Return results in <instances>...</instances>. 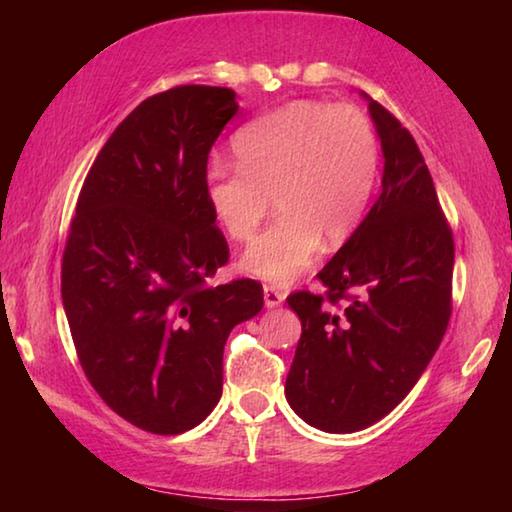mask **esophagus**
<instances>
[{
    "mask_svg": "<svg viewBox=\"0 0 512 512\" xmlns=\"http://www.w3.org/2000/svg\"><path fill=\"white\" fill-rule=\"evenodd\" d=\"M282 302H284V293L280 289L271 287V284H266V287H264V305L268 309H273V307H280Z\"/></svg>",
    "mask_w": 512,
    "mask_h": 512,
    "instance_id": "obj_1",
    "label": "esophagus"
}]
</instances>
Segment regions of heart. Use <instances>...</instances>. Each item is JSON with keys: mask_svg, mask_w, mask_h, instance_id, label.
<instances>
[{"mask_svg": "<svg viewBox=\"0 0 512 512\" xmlns=\"http://www.w3.org/2000/svg\"><path fill=\"white\" fill-rule=\"evenodd\" d=\"M239 167L212 164L205 201L232 241H248L271 210L277 221L241 257L259 280L289 284L314 264L323 239L348 241L375 196L379 137L357 106L291 101L248 121L232 140Z\"/></svg>", "mask_w": 512, "mask_h": 512, "instance_id": "1", "label": "heart"}]
</instances>
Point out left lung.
Masks as SVG:
<instances>
[{"instance_id":"1","label":"left lung","mask_w":512,"mask_h":512,"mask_svg":"<svg viewBox=\"0 0 512 512\" xmlns=\"http://www.w3.org/2000/svg\"><path fill=\"white\" fill-rule=\"evenodd\" d=\"M363 97L384 153L381 194L318 273L325 296L287 298L302 334L284 395L327 433L386 418L418 384L452 316L454 239L431 173L411 133Z\"/></svg>"}]
</instances>
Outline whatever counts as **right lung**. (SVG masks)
I'll list each match as a JSON object with an SVG mask.
<instances>
[{
  "mask_svg": "<svg viewBox=\"0 0 512 512\" xmlns=\"http://www.w3.org/2000/svg\"><path fill=\"white\" fill-rule=\"evenodd\" d=\"M237 94L180 85L142 101L85 178L63 255V307L94 391L144 431L176 436L214 411L223 345L264 307L262 284L207 277L230 250L205 201L207 155Z\"/></svg>",
  "mask_w": 512,
  "mask_h": 512,
  "instance_id": "right-lung-1",
  "label": "right lung"
}]
</instances>
